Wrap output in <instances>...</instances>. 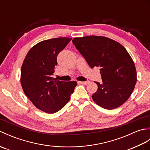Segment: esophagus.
I'll use <instances>...</instances> for the list:
<instances>
[{
	"instance_id": "esophagus-1",
	"label": "esophagus",
	"mask_w": 150,
	"mask_h": 150,
	"mask_svg": "<svg viewBox=\"0 0 150 150\" xmlns=\"http://www.w3.org/2000/svg\"><path fill=\"white\" fill-rule=\"evenodd\" d=\"M81 84H84V85H87L89 83V81H81V82H79Z\"/></svg>"
}]
</instances>
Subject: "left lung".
I'll use <instances>...</instances> for the list:
<instances>
[{"mask_svg": "<svg viewBox=\"0 0 150 150\" xmlns=\"http://www.w3.org/2000/svg\"><path fill=\"white\" fill-rule=\"evenodd\" d=\"M72 42L91 68H100L103 82H95L98 89L92 95L95 103L107 110L123 104L137 82L135 66L127 50L105 37H77Z\"/></svg>", "mask_w": 150, "mask_h": 150, "instance_id": "obj_1", "label": "left lung"}]
</instances>
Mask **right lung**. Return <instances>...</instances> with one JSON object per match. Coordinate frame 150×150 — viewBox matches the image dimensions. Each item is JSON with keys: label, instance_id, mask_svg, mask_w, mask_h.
<instances>
[{"label": "right lung", "instance_id": "obj_1", "mask_svg": "<svg viewBox=\"0 0 150 150\" xmlns=\"http://www.w3.org/2000/svg\"><path fill=\"white\" fill-rule=\"evenodd\" d=\"M71 39L59 37L40 42L30 50L22 64L21 82L24 92L38 109L46 113L61 110L77 84L52 77L57 55Z\"/></svg>", "mask_w": 150, "mask_h": 150}]
</instances>
